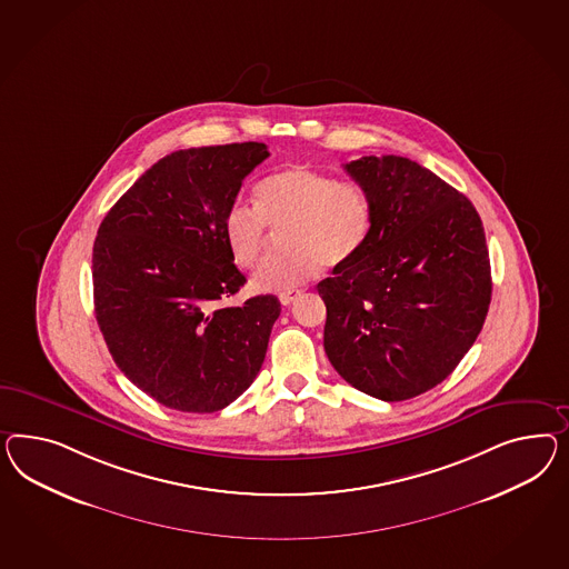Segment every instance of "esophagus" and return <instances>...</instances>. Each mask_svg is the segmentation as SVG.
<instances>
[{
  "instance_id": "esophagus-1",
  "label": "esophagus",
  "mask_w": 569,
  "mask_h": 569,
  "mask_svg": "<svg viewBox=\"0 0 569 569\" xmlns=\"http://www.w3.org/2000/svg\"><path fill=\"white\" fill-rule=\"evenodd\" d=\"M302 296V290H283V292L279 293V302L283 305V307H288V305H292L296 298H300Z\"/></svg>"
}]
</instances>
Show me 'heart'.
Here are the masks:
<instances>
[{
    "label": "heart",
    "mask_w": 569,
    "mask_h": 569,
    "mask_svg": "<svg viewBox=\"0 0 569 569\" xmlns=\"http://www.w3.org/2000/svg\"><path fill=\"white\" fill-rule=\"evenodd\" d=\"M257 207L236 202L223 217V236L233 261L254 267L261 261L269 228L281 230L286 250L269 257L252 276L261 292L292 290L319 276L325 264L352 261L369 240L372 202L358 182H339L317 169H281L259 182Z\"/></svg>",
    "instance_id": "b5f03b06"
}]
</instances>
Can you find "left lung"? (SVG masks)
<instances>
[{"label":"left lung","mask_w":569,"mask_h":569,"mask_svg":"<svg viewBox=\"0 0 569 569\" xmlns=\"http://www.w3.org/2000/svg\"><path fill=\"white\" fill-rule=\"evenodd\" d=\"M343 169L369 190L372 228L352 261L317 290L325 352L377 400L416 398L472 348L491 305V262L470 200L406 157H362Z\"/></svg>","instance_id":"left-lung-1"}]
</instances>
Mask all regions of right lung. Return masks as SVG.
Here are the masks:
<instances>
[{
  "mask_svg": "<svg viewBox=\"0 0 569 569\" xmlns=\"http://www.w3.org/2000/svg\"><path fill=\"white\" fill-rule=\"evenodd\" d=\"M262 142L184 149L147 169L92 246L94 317L118 369L161 406L209 415L257 379L281 305L273 293L223 307L246 277L223 217Z\"/></svg>",
  "mask_w": 569,
  "mask_h": 569,
  "instance_id": "1",
  "label": "right lung"
}]
</instances>
